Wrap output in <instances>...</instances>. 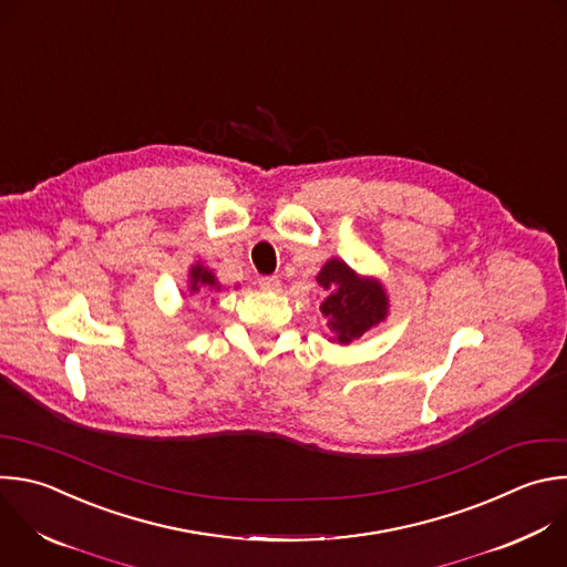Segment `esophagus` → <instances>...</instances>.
Masks as SVG:
<instances>
[{
    "label": "esophagus",
    "mask_w": 567,
    "mask_h": 567,
    "mask_svg": "<svg viewBox=\"0 0 567 567\" xmlns=\"http://www.w3.org/2000/svg\"><path fill=\"white\" fill-rule=\"evenodd\" d=\"M258 285H260V289H265V291H278V289H280V280H278L276 276H265V278L258 280Z\"/></svg>",
    "instance_id": "34e87169"
}]
</instances>
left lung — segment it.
Listing matches in <instances>:
<instances>
[{
	"mask_svg": "<svg viewBox=\"0 0 567 567\" xmlns=\"http://www.w3.org/2000/svg\"><path fill=\"white\" fill-rule=\"evenodd\" d=\"M316 282L322 289L320 313L331 331L329 342L351 344L390 316L385 285L373 276H360L340 258H329Z\"/></svg>",
	"mask_w": 567,
	"mask_h": 567,
	"instance_id": "obj_1",
	"label": "left lung"
}]
</instances>
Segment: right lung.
Segmentation results:
<instances>
[{
    "label": "right lung",
    "mask_w": 567,
    "mask_h": 567,
    "mask_svg": "<svg viewBox=\"0 0 567 567\" xmlns=\"http://www.w3.org/2000/svg\"><path fill=\"white\" fill-rule=\"evenodd\" d=\"M203 289L223 291L225 287L218 282L216 274L198 260V262H194L192 267H188V280H186V289L182 291V296H186V293H188V296H196V293H200Z\"/></svg>",
    "instance_id": "1"
}]
</instances>
